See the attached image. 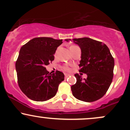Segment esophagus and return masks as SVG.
I'll list each match as a JSON object with an SVG mask.
<instances>
[{"mask_svg": "<svg viewBox=\"0 0 130 130\" xmlns=\"http://www.w3.org/2000/svg\"><path fill=\"white\" fill-rule=\"evenodd\" d=\"M65 78H66V79H67V78H68V77H69V76H70V75H69V74H65Z\"/></svg>", "mask_w": 130, "mask_h": 130, "instance_id": "34e87169", "label": "esophagus"}]
</instances>
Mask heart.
Instances as JSON below:
<instances>
[{
  "instance_id": "1",
  "label": "heart",
  "mask_w": 130,
  "mask_h": 130,
  "mask_svg": "<svg viewBox=\"0 0 130 130\" xmlns=\"http://www.w3.org/2000/svg\"><path fill=\"white\" fill-rule=\"evenodd\" d=\"M73 46H74V45H73ZM64 69H65V70H66V71H69V68H64Z\"/></svg>"
}]
</instances>
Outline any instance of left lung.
Instances as JSON below:
<instances>
[{
    "mask_svg": "<svg viewBox=\"0 0 130 130\" xmlns=\"http://www.w3.org/2000/svg\"><path fill=\"white\" fill-rule=\"evenodd\" d=\"M72 41L81 50L79 72L87 76L86 79H82L78 74H74L77 81L71 86L72 95L81 101H96L105 94L112 82L114 59L104 43L87 37L74 38Z\"/></svg>",
    "mask_w": 130,
    "mask_h": 130,
    "instance_id": "8db88e82",
    "label": "left lung"
}]
</instances>
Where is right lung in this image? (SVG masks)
<instances>
[{
  "label": "right lung",
  "mask_w": 130,
  "mask_h": 130,
  "mask_svg": "<svg viewBox=\"0 0 130 130\" xmlns=\"http://www.w3.org/2000/svg\"><path fill=\"white\" fill-rule=\"evenodd\" d=\"M62 41L35 38L21 48L15 63L18 83L21 90L32 100L43 102L53 98L64 79L62 72L51 74L45 68L54 59V54Z\"/></svg>",
  "instance_id": "1"
}]
</instances>
